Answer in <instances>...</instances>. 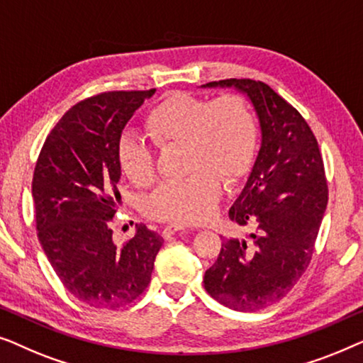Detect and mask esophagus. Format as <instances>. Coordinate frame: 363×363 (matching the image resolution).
I'll use <instances>...</instances> for the list:
<instances>
[{"instance_id": "esophagus-1", "label": "esophagus", "mask_w": 363, "mask_h": 363, "mask_svg": "<svg viewBox=\"0 0 363 363\" xmlns=\"http://www.w3.org/2000/svg\"><path fill=\"white\" fill-rule=\"evenodd\" d=\"M182 230H185V226L178 225V223H172V225H167L165 226V230H163V236L170 238L172 235H175L177 231H182Z\"/></svg>"}]
</instances>
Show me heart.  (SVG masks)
I'll return each instance as SVG.
<instances>
[{
  "label": "heart",
  "mask_w": 363,
  "mask_h": 363,
  "mask_svg": "<svg viewBox=\"0 0 363 363\" xmlns=\"http://www.w3.org/2000/svg\"><path fill=\"white\" fill-rule=\"evenodd\" d=\"M147 128L160 147L185 145L186 170L182 182L163 183L147 198L153 220L191 225L210 218L221 193L220 180H238L250 168L256 148V125L240 97L225 94L213 101L175 94L147 117ZM123 175L137 186L155 178V152L133 133H123L117 145Z\"/></svg>",
  "instance_id": "1"
}]
</instances>
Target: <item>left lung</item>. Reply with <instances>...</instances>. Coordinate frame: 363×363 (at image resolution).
Listing matches in <instances>:
<instances>
[{
    "instance_id": "left-lung-1",
    "label": "left lung",
    "mask_w": 363,
    "mask_h": 363,
    "mask_svg": "<svg viewBox=\"0 0 363 363\" xmlns=\"http://www.w3.org/2000/svg\"><path fill=\"white\" fill-rule=\"evenodd\" d=\"M203 89H236L259 121L261 143L230 218L255 231L223 240L205 289L223 306L255 312L281 301L309 266L327 208V182L311 127L264 82L226 79Z\"/></svg>"
}]
</instances>
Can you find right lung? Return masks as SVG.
Wrapping results in <instances>:
<instances>
[{"label": "right lung", "mask_w": 363, "mask_h": 363, "mask_svg": "<svg viewBox=\"0 0 363 363\" xmlns=\"http://www.w3.org/2000/svg\"><path fill=\"white\" fill-rule=\"evenodd\" d=\"M150 91L104 92L64 113L44 142L33 177L38 238L64 287L84 304L116 309L150 282L163 238L138 225L123 246L108 221L118 203L117 145Z\"/></svg>", "instance_id": "obj_1"}]
</instances>
